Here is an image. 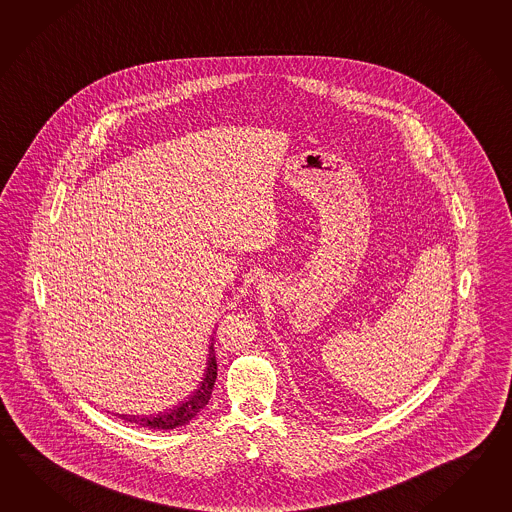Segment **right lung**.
I'll use <instances>...</instances> for the list:
<instances>
[{
    "label": "right lung",
    "mask_w": 512,
    "mask_h": 512,
    "mask_svg": "<svg viewBox=\"0 0 512 512\" xmlns=\"http://www.w3.org/2000/svg\"><path fill=\"white\" fill-rule=\"evenodd\" d=\"M216 369L218 367H216L215 341H213L211 347H209V362H207L204 382L183 404L172 408L171 411L158 413V415H150V417H125L123 415V419L134 422L137 426L150 428V430H174L178 426H185L187 422L193 421L194 417L207 406L216 382Z\"/></svg>",
    "instance_id": "add662e5"
}]
</instances>
